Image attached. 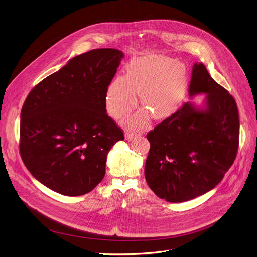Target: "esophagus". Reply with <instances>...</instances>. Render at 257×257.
Instances as JSON below:
<instances>
[{"instance_id":"34e87169","label":"esophagus","mask_w":257,"mask_h":257,"mask_svg":"<svg viewBox=\"0 0 257 257\" xmlns=\"http://www.w3.org/2000/svg\"><path fill=\"white\" fill-rule=\"evenodd\" d=\"M138 134H134V133H130V132H126L125 133V135H124V137H125V139L127 140V141H132V140H134V139H136L138 137Z\"/></svg>"}]
</instances>
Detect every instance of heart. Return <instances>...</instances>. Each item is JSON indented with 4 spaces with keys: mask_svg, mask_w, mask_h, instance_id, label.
I'll return each instance as SVG.
<instances>
[{
    "mask_svg": "<svg viewBox=\"0 0 257 257\" xmlns=\"http://www.w3.org/2000/svg\"><path fill=\"white\" fill-rule=\"evenodd\" d=\"M187 89L186 66L174 59L160 55L135 58L127 64L126 75H117L105 90L108 113L121 119L138 105L137 94L144 109L125 119L127 128L146 127L152 115L156 120L170 117L182 103Z\"/></svg>",
    "mask_w": 257,
    "mask_h": 257,
    "instance_id": "1",
    "label": "heart"
}]
</instances>
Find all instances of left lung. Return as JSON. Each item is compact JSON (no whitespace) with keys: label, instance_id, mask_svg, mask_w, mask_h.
<instances>
[{"label":"left lung","instance_id":"1","mask_svg":"<svg viewBox=\"0 0 257 257\" xmlns=\"http://www.w3.org/2000/svg\"><path fill=\"white\" fill-rule=\"evenodd\" d=\"M199 94H205L202 105L186 102L147 134L145 179L168 202L188 201L214 189L236 157V102L202 63H195L189 95Z\"/></svg>","mask_w":257,"mask_h":257}]
</instances>
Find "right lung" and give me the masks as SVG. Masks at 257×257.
Returning a JSON list of instances; mask_svg holds the SVG:
<instances>
[{"label":"right lung","mask_w":257,"mask_h":257,"mask_svg":"<svg viewBox=\"0 0 257 257\" xmlns=\"http://www.w3.org/2000/svg\"><path fill=\"white\" fill-rule=\"evenodd\" d=\"M123 57L116 49L79 55L27 96L21 112V157L45 187L80 196L102 180L110 149L124 140L104 100Z\"/></svg>","instance_id":"add662e5"}]
</instances>
